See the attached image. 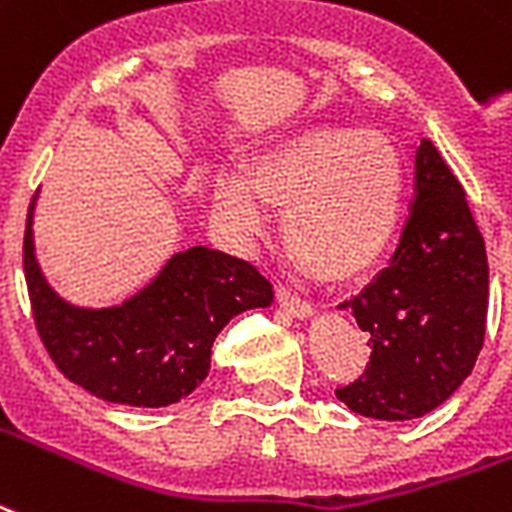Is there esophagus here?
<instances>
[{
    "mask_svg": "<svg viewBox=\"0 0 512 512\" xmlns=\"http://www.w3.org/2000/svg\"><path fill=\"white\" fill-rule=\"evenodd\" d=\"M276 301H279V306H282L287 314H293L298 320H309L314 314V306L309 304V301H301V298L290 293L287 287H279V290H276Z\"/></svg>",
    "mask_w": 512,
    "mask_h": 512,
    "instance_id": "34e87169",
    "label": "esophagus"
}]
</instances>
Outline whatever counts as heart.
Masks as SVG:
<instances>
[{
    "label": "heart",
    "instance_id": "heart-1",
    "mask_svg": "<svg viewBox=\"0 0 512 512\" xmlns=\"http://www.w3.org/2000/svg\"><path fill=\"white\" fill-rule=\"evenodd\" d=\"M407 170L380 132L312 127L257 154L249 176L225 173L217 203L244 238L271 230L285 211L290 252L314 274L347 282L372 271L399 236Z\"/></svg>",
    "mask_w": 512,
    "mask_h": 512
}]
</instances>
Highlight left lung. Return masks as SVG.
Returning a JSON list of instances; mask_svg holds the SVG:
<instances>
[{
	"label": "left lung",
	"mask_w": 512,
	"mask_h": 512,
	"mask_svg": "<svg viewBox=\"0 0 512 512\" xmlns=\"http://www.w3.org/2000/svg\"><path fill=\"white\" fill-rule=\"evenodd\" d=\"M339 309L372 344L363 377L336 391L363 418H423L475 369L488 314L486 244L429 138L415 151V200L391 266Z\"/></svg>",
	"instance_id": "obj_1"
}]
</instances>
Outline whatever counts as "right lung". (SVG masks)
<instances>
[{
	"instance_id": "obj_1",
	"label": "right lung",
	"mask_w": 512,
	"mask_h": 512,
	"mask_svg": "<svg viewBox=\"0 0 512 512\" xmlns=\"http://www.w3.org/2000/svg\"><path fill=\"white\" fill-rule=\"evenodd\" d=\"M34 203L24 233L34 325L56 369L97 399L130 407L187 399L208 377L219 331L236 314L274 301V287L255 266L192 246L119 306L70 304L48 285L34 255Z\"/></svg>"
}]
</instances>
